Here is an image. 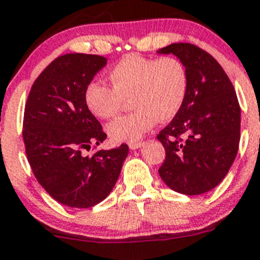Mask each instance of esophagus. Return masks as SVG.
Wrapping results in <instances>:
<instances>
[{"instance_id": "1", "label": "esophagus", "mask_w": 260, "mask_h": 260, "mask_svg": "<svg viewBox=\"0 0 260 260\" xmlns=\"http://www.w3.org/2000/svg\"><path fill=\"white\" fill-rule=\"evenodd\" d=\"M143 145H144V141H131V143H129V148L131 150H136L141 148Z\"/></svg>"}]
</instances>
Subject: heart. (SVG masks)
Listing matches in <instances>:
<instances>
[{
    "label": "heart",
    "instance_id": "b5f03b06",
    "mask_svg": "<svg viewBox=\"0 0 260 260\" xmlns=\"http://www.w3.org/2000/svg\"><path fill=\"white\" fill-rule=\"evenodd\" d=\"M111 87L91 80L84 90L87 111L99 120H108L130 98V114L120 116L106 126L115 143L138 141L156 121L175 117L185 103L189 75L183 61L174 56L160 58L129 53L108 72Z\"/></svg>",
    "mask_w": 260,
    "mask_h": 260
}]
</instances>
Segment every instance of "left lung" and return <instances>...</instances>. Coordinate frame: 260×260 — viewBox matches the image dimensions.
<instances>
[{"label":"left lung","instance_id":"8db88e82","mask_svg":"<svg viewBox=\"0 0 260 260\" xmlns=\"http://www.w3.org/2000/svg\"><path fill=\"white\" fill-rule=\"evenodd\" d=\"M157 53H173L186 66L185 103L157 140L165 149L159 174L170 189L200 195L228 174L240 140V106L232 81L218 61L191 44H171Z\"/></svg>","mask_w":260,"mask_h":260}]
</instances>
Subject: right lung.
<instances>
[{"label": "right lung", "instance_id": "1", "mask_svg": "<svg viewBox=\"0 0 260 260\" xmlns=\"http://www.w3.org/2000/svg\"><path fill=\"white\" fill-rule=\"evenodd\" d=\"M99 55L66 53L35 80L23 116L26 155L37 181L61 204L90 208L111 192L129 146L84 155L106 139L100 122L87 111L84 90L106 65Z\"/></svg>", "mask_w": 260, "mask_h": 260}]
</instances>
